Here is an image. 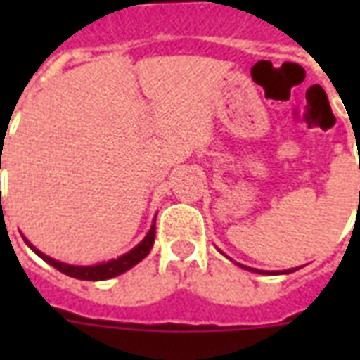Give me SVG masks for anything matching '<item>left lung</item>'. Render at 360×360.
Here are the masks:
<instances>
[{
  "instance_id": "obj_1",
  "label": "left lung",
  "mask_w": 360,
  "mask_h": 360,
  "mask_svg": "<svg viewBox=\"0 0 360 360\" xmlns=\"http://www.w3.org/2000/svg\"><path fill=\"white\" fill-rule=\"evenodd\" d=\"M222 254H224V252H222ZM226 256V254H224ZM237 265H239V267H243V269H246V271H252V273H259V274H290V273H293V271H297V269H285V271H257V269H252V267H246V265H240V263H237Z\"/></svg>"
}]
</instances>
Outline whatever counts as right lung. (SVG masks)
Here are the masks:
<instances>
[{
    "instance_id": "add662e5",
    "label": "right lung",
    "mask_w": 360,
    "mask_h": 360,
    "mask_svg": "<svg viewBox=\"0 0 360 360\" xmlns=\"http://www.w3.org/2000/svg\"><path fill=\"white\" fill-rule=\"evenodd\" d=\"M155 220H157V217H155ZM155 220H153L151 228H149V231L146 233V237H143L132 250H129L127 254H123V256L115 257V259H110V262L97 263V265H70V263L58 262V259H53V257L42 254V252L31 245L30 240L25 239L24 236L22 237H24L25 245L30 246L37 256L42 257L44 262L50 263L52 267H56L58 271L67 274V276H72V278L78 280H108L114 278V276H120L124 271H129V269H132L134 265H138V263L151 252L153 243H155Z\"/></svg>"
}]
</instances>
